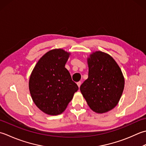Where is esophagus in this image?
I'll return each instance as SVG.
<instances>
[{
	"label": "esophagus",
	"instance_id": "obj_1",
	"mask_svg": "<svg viewBox=\"0 0 146 146\" xmlns=\"http://www.w3.org/2000/svg\"><path fill=\"white\" fill-rule=\"evenodd\" d=\"M77 86H78V87L80 88V86H81V81L77 82Z\"/></svg>",
	"mask_w": 146,
	"mask_h": 146
}]
</instances>
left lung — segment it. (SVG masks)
Masks as SVG:
<instances>
[{
	"label": "left lung",
	"mask_w": 146,
	"mask_h": 146,
	"mask_svg": "<svg viewBox=\"0 0 146 146\" xmlns=\"http://www.w3.org/2000/svg\"><path fill=\"white\" fill-rule=\"evenodd\" d=\"M88 78L80 87L92 110L103 113L117 105L124 89V77L117 62L107 53L96 52L88 58Z\"/></svg>",
	"instance_id": "obj_1"
}]
</instances>
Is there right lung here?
Here are the masks:
<instances>
[{"mask_svg":"<svg viewBox=\"0 0 146 146\" xmlns=\"http://www.w3.org/2000/svg\"><path fill=\"white\" fill-rule=\"evenodd\" d=\"M69 53L55 49L45 53L31 73L29 91L36 106L45 113H62L72 100L78 86L72 80L65 65Z\"/></svg>","mask_w":146,"mask_h":146,"instance_id":"right-lung-1","label":"right lung"}]
</instances>
